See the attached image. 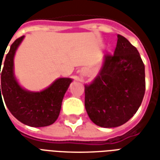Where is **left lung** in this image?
<instances>
[{"mask_svg": "<svg viewBox=\"0 0 160 160\" xmlns=\"http://www.w3.org/2000/svg\"><path fill=\"white\" fill-rule=\"evenodd\" d=\"M145 66L137 49L118 35L114 55H105L94 80L85 85V107L94 123L116 128L127 122L144 98Z\"/></svg>", "mask_w": 160, "mask_h": 160, "instance_id": "8db88e82", "label": "left lung"}]
</instances>
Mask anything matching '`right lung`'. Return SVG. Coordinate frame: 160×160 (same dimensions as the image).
Here are the masks:
<instances>
[{"label":"right lung","mask_w":160,"mask_h":160,"mask_svg":"<svg viewBox=\"0 0 160 160\" xmlns=\"http://www.w3.org/2000/svg\"><path fill=\"white\" fill-rule=\"evenodd\" d=\"M25 36L20 37L12 42L5 61L0 59V102L3 103V98L9 111L22 123L31 127H46L54 123L59 117L63 97L73 80L58 78L40 92L23 88L14 74L13 60ZM2 61L3 68L1 73Z\"/></svg>","instance_id":"add662e5"}]
</instances>
